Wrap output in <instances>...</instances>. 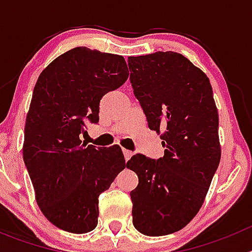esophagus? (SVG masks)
Wrapping results in <instances>:
<instances>
[{
  "label": "esophagus",
  "mask_w": 252,
  "mask_h": 252,
  "mask_svg": "<svg viewBox=\"0 0 252 252\" xmlns=\"http://www.w3.org/2000/svg\"><path fill=\"white\" fill-rule=\"evenodd\" d=\"M122 151H124V157H125V160H128L131 157H132V153L128 150H126V149H122Z\"/></svg>",
  "instance_id": "34e87169"
}]
</instances>
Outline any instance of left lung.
Returning a JSON list of instances; mask_svg holds the SVG:
<instances>
[{"mask_svg":"<svg viewBox=\"0 0 252 252\" xmlns=\"http://www.w3.org/2000/svg\"><path fill=\"white\" fill-rule=\"evenodd\" d=\"M128 68L149 128L165 148L160 159L136 154L126 164L139 177L130 193L133 226L146 236L170 235L201 209L221 160L212 86L174 51L130 57Z\"/></svg>","mask_w":252,"mask_h":252,"instance_id":"left-lung-1","label":"left lung"}]
</instances>
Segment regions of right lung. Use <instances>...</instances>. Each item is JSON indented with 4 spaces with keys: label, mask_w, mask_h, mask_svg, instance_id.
I'll return each mask as SVG.
<instances>
[{
    "label": "right lung",
    "mask_w": 252,
    "mask_h": 252,
    "mask_svg": "<svg viewBox=\"0 0 252 252\" xmlns=\"http://www.w3.org/2000/svg\"><path fill=\"white\" fill-rule=\"evenodd\" d=\"M127 78L124 57L78 46L53 60L35 84L22 157L40 211L60 230H94L99 194L126 168L119 145L95 148L79 135L88 122L98 124L102 97Z\"/></svg>",
    "instance_id": "obj_1"
}]
</instances>
